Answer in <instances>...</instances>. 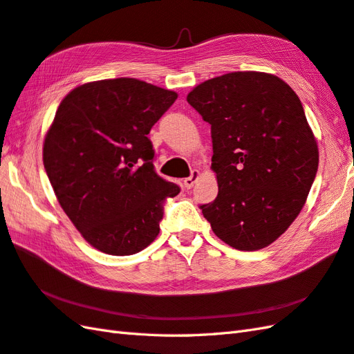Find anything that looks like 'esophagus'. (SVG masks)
<instances>
[{
  "instance_id": "34e87169",
  "label": "esophagus",
  "mask_w": 354,
  "mask_h": 354,
  "mask_svg": "<svg viewBox=\"0 0 354 354\" xmlns=\"http://www.w3.org/2000/svg\"><path fill=\"white\" fill-rule=\"evenodd\" d=\"M198 177H200V171L194 169V171H192V174L189 176L187 178H185V180H183V186H185V189H191V187L195 185V182L198 180Z\"/></svg>"
}]
</instances>
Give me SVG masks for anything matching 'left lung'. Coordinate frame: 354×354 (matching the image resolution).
<instances>
[{"label": "left lung", "instance_id": "1", "mask_svg": "<svg viewBox=\"0 0 354 354\" xmlns=\"http://www.w3.org/2000/svg\"><path fill=\"white\" fill-rule=\"evenodd\" d=\"M187 102L212 127L216 200L200 205L212 230L239 251L273 243L297 218L318 169V149L297 94L278 76L232 72Z\"/></svg>", "mask_w": 354, "mask_h": 354}]
</instances>
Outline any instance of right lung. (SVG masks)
<instances>
[{
  "label": "right lung",
  "instance_id": "right-lung-1",
  "mask_svg": "<svg viewBox=\"0 0 354 354\" xmlns=\"http://www.w3.org/2000/svg\"><path fill=\"white\" fill-rule=\"evenodd\" d=\"M177 93L133 77L84 84L59 103L43 144L57 200L82 237L109 255H132L159 234L180 187L154 169L149 140Z\"/></svg>",
  "mask_w": 354,
  "mask_h": 354
}]
</instances>
